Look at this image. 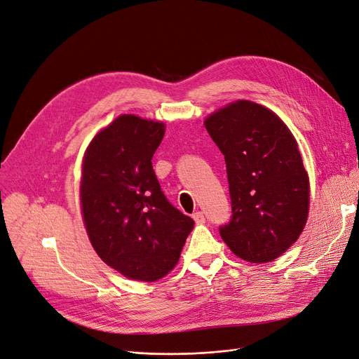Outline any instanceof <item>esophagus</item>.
<instances>
[{
  "instance_id": "1",
  "label": "esophagus",
  "mask_w": 359,
  "mask_h": 359,
  "mask_svg": "<svg viewBox=\"0 0 359 359\" xmlns=\"http://www.w3.org/2000/svg\"><path fill=\"white\" fill-rule=\"evenodd\" d=\"M193 219L196 221V224H205L206 222V218H205L203 212H200V210L193 213Z\"/></svg>"
}]
</instances>
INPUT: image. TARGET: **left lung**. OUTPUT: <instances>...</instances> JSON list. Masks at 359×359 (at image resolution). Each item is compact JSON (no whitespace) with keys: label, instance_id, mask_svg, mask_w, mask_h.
<instances>
[{"label":"left lung","instance_id":"8db88e82","mask_svg":"<svg viewBox=\"0 0 359 359\" xmlns=\"http://www.w3.org/2000/svg\"><path fill=\"white\" fill-rule=\"evenodd\" d=\"M206 130L225 157L231 218L219 234L253 264L277 259L302 233L309 181L297 142L269 109L248 100L215 111Z\"/></svg>","mask_w":359,"mask_h":359}]
</instances>
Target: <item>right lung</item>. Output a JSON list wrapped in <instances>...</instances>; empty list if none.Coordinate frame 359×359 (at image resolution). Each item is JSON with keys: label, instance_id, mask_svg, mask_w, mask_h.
<instances>
[{"label": "right lung", "instance_id": "1", "mask_svg": "<svg viewBox=\"0 0 359 359\" xmlns=\"http://www.w3.org/2000/svg\"><path fill=\"white\" fill-rule=\"evenodd\" d=\"M165 125L122 114L83 157L81 203L98 256L128 278L156 281L180 259L194 221L170 205L151 159Z\"/></svg>", "mask_w": 359, "mask_h": 359}]
</instances>
